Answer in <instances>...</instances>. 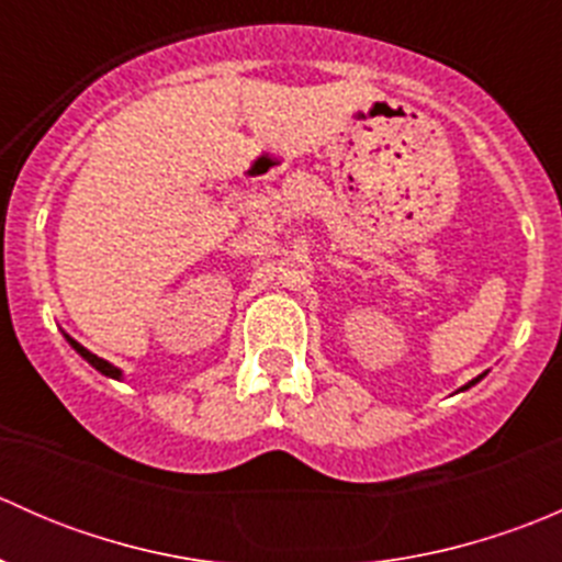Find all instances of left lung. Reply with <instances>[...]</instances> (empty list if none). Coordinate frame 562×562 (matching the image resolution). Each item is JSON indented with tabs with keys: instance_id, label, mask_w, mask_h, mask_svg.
Segmentation results:
<instances>
[{
	"instance_id": "left-lung-1",
	"label": "left lung",
	"mask_w": 562,
	"mask_h": 562,
	"mask_svg": "<svg viewBox=\"0 0 562 562\" xmlns=\"http://www.w3.org/2000/svg\"><path fill=\"white\" fill-rule=\"evenodd\" d=\"M484 375H486V372H484ZM484 375H479V378H473V381H470V383H464V386L462 389H459V391H468L470 386H475V383H479L481 381V378H484Z\"/></svg>"
}]
</instances>
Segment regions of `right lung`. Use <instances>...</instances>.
Returning a JSON list of instances; mask_svg holds the SVG:
<instances>
[{"instance_id": "right-lung-1", "label": "right lung", "mask_w": 562, "mask_h": 562, "mask_svg": "<svg viewBox=\"0 0 562 562\" xmlns=\"http://www.w3.org/2000/svg\"><path fill=\"white\" fill-rule=\"evenodd\" d=\"M65 339H67V342H70V348L76 350L78 356H81V359H87L89 364L94 367V370L103 372V375H108V378H113V381H122V370H119V367H113L111 361H105V359H100V356H94L92 350H87L81 342H76V339H72L70 334H65Z\"/></svg>"}]
</instances>
